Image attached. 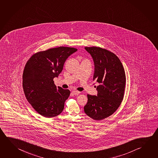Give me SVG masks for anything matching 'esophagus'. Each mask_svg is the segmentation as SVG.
<instances>
[{"mask_svg": "<svg viewBox=\"0 0 158 158\" xmlns=\"http://www.w3.org/2000/svg\"><path fill=\"white\" fill-rule=\"evenodd\" d=\"M80 91H78V90H74L72 91V93L74 95H78V94H80Z\"/></svg>", "mask_w": 158, "mask_h": 158, "instance_id": "1", "label": "esophagus"}]
</instances>
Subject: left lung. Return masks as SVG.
Here are the masks:
<instances>
[{
    "instance_id": "obj_1",
    "label": "left lung",
    "mask_w": 158,
    "mask_h": 158,
    "mask_svg": "<svg viewBox=\"0 0 158 158\" xmlns=\"http://www.w3.org/2000/svg\"><path fill=\"white\" fill-rule=\"evenodd\" d=\"M85 49L93 59V79L99 85L97 96L87 95L88 102L84 109L88 116L99 121L111 115L121 104L124 96L125 73L122 62L113 52L97 47Z\"/></svg>"
}]
</instances>
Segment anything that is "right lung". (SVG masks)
<instances>
[{
  "label": "right lung",
  "mask_w": 158,
  "mask_h": 158,
  "mask_svg": "<svg viewBox=\"0 0 158 158\" xmlns=\"http://www.w3.org/2000/svg\"><path fill=\"white\" fill-rule=\"evenodd\" d=\"M77 50L67 47L53 48L34 54L25 64L23 73L24 93L28 102L42 116L53 118L63 110L70 91L56 88L53 79L61 72L69 56Z\"/></svg>",
  "instance_id": "add662e5"
}]
</instances>
